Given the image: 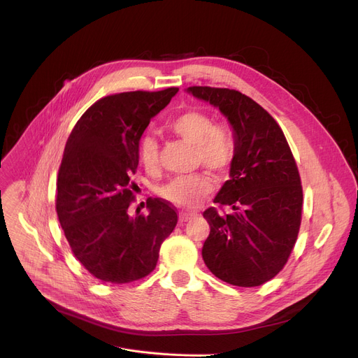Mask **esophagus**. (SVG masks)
Segmentation results:
<instances>
[{
	"label": "esophagus",
	"instance_id": "esophagus-1",
	"mask_svg": "<svg viewBox=\"0 0 358 358\" xmlns=\"http://www.w3.org/2000/svg\"><path fill=\"white\" fill-rule=\"evenodd\" d=\"M196 217V214L195 213H180V222L182 224V222H187V221H189V220H192V218H195Z\"/></svg>",
	"mask_w": 358,
	"mask_h": 358
}]
</instances>
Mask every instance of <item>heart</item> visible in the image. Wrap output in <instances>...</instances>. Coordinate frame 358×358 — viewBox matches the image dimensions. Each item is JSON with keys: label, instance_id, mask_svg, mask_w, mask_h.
I'll return each mask as SVG.
<instances>
[{"label": "heart", "instance_id": "heart-1", "mask_svg": "<svg viewBox=\"0 0 358 358\" xmlns=\"http://www.w3.org/2000/svg\"><path fill=\"white\" fill-rule=\"evenodd\" d=\"M167 129L195 144L196 160L215 173H225L236 155L234 131L215 123L214 117L201 110H185L167 122ZM137 157L148 174L160 169V144L152 133H144L137 141ZM213 188L206 174L177 176L159 188V195L178 207H192Z\"/></svg>", "mask_w": 358, "mask_h": 358}]
</instances>
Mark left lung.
Here are the masks:
<instances>
[{"label": "left lung", "mask_w": 358, "mask_h": 358, "mask_svg": "<svg viewBox=\"0 0 358 358\" xmlns=\"http://www.w3.org/2000/svg\"><path fill=\"white\" fill-rule=\"evenodd\" d=\"M187 92L218 108L236 138L231 178L214 198L234 213L203 211L211 231L202 259L229 285L261 286L286 265L301 222L303 189L292 150L276 120L249 96L210 86Z\"/></svg>", "instance_id": "1"}]
</instances>
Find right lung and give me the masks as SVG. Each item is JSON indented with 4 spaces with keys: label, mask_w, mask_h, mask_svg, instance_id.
Segmentation results:
<instances>
[{
    "label": "right lung",
    "mask_w": 358,
    "mask_h": 358,
    "mask_svg": "<svg viewBox=\"0 0 358 358\" xmlns=\"http://www.w3.org/2000/svg\"><path fill=\"white\" fill-rule=\"evenodd\" d=\"M178 87L101 97L72 129L57 180V213L75 258L96 279L130 283L155 271L177 211L148 198V215H129L137 141Z\"/></svg>",
    "instance_id": "obj_1"
}]
</instances>
